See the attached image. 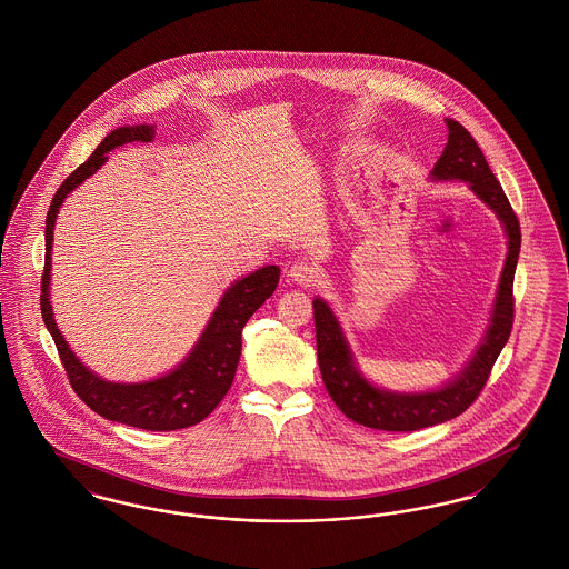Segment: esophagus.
<instances>
[{
	"label": "esophagus",
	"mask_w": 569,
	"mask_h": 569,
	"mask_svg": "<svg viewBox=\"0 0 569 569\" xmlns=\"http://www.w3.org/2000/svg\"><path fill=\"white\" fill-rule=\"evenodd\" d=\"M288 277H290V281H295L298 286H316V281H318L320 274L316 271V267H311L309 262L297 260V262L290 264Z\"/></svg>",
	"instance_id": "esophagus-1"
}]
</instances>
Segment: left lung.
<instances>
[{
	"instance_id": "1",
	"label": "left lung",
	"mask_w": 569,
	"mask_h": 569,
	"mask_svg": "<svg viewBox=\"0 0 569 569\" xmlns=\"http://www.w3.org/2000/svg\"><path fill=\"white\" fill-rule=\"evenodd\" d=\"M446 126L448 144L435 163L431 177L435 181H465L501 221L508 237V256L492 302L490 325L460 373L437 390L427 392H395L378 388L360 373L330 305L325 298L313 300L318 362L326 390L335 406L350 420L378 431H418L457 418L482 392L515 322L512 288L520 253V223L473 136L455 119H446Z\"/></svg>"
}]
</instances>
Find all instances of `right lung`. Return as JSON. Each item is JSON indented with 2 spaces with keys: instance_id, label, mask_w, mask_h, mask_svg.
Instances as JSON below:
<instances>
[{
  "instance_id": "add662e5",
  "label": "right lung",
  "mask_w": 569,
  "mask_h": 569,
  "mask_svg": "<svg viewBox=\"0 0 569 569\" xmlns=\"http://www.w3.org/2000/svg\"><path fill=\"white\" fill-rule=\"evenodd\" d=\"M153 126H123L112 130L98 149L82 162L54 193L51 209L47 213V256L42 272V295L40 309L42 320L53 337L61 365L74 392L87 406L102 418L121 422L144 431H177L188 429L204 420L216 409L226 392L232 386L237 365L241 358V332L247 320L271 297L279 283V267H262L234 281L221 300L216 311L202 330L200 339L191 352L168 371L162 378L138 381V383H119L96 376L70 350L63 335L54 325L53 307L49 298L51 288V249H53L54 219L59 207L70 191L77 190L84 179L98 172L107 162V153L126 144V142H149L153 140Z\"/></svg>"
}]
</instances>
